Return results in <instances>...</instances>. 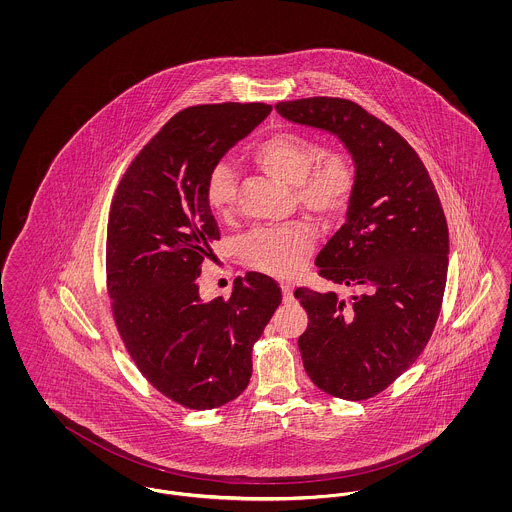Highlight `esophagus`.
<instances>
[{"mask_svg": "<svg viewBox=\"0 0 512 512\" xmlns=\"http://www.w3.org/2000/svg\"><path fill=\"white\" fill-rule=\"evenodd\" d=\"M282 295H284V301H286V303H290V301H293L292 282H284V284H282Z\"/></svg>", "mask_w": 512, "mask_h": 512, "instance_id": "34e87169", "label": "esophagus"}]
</instances>
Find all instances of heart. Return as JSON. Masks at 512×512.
<instances>
[{"label":"heart","mask_w":512,"mask_h":512,"mask_svg":"<svg viewBox=\"0 0 512 512\" xmlns=\"http://www.w3.org/2000/svg\"><path fill=\"white\" fill-rule=\"evenodd\" d=\"M315 140L276 132L253 149V161L272 178L293 186L301 209L318 219H340L357 190V167L343 151L320 155ZM205 201L217 217H230L238 203V178L234 169L220 161L205 180ZM315 244V234L305 224L259 228L242 244L245 263L259 272L286 278L303 267Z\"/></svg>","instance_id":"b5f03b06"}]
</instances>
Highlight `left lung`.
<instances>
[{
    "label": "left lung",
    "mask_w": 512,
    "mask_h": 512,
    "mask_svg": "<svg viewBox=\"0 0 512 512\" xmlns=\"http://www.w3.org/2000/svg\"><path fill=\"white\" fill-rule=\"evenodd\" d=\"M274 109L338 136L357 167L347 219L315 265L322 278L363 293L293 295L309 315L297 341L309 378L334 397L363 401L413 365L434 332L449 267L447 220L416 151L361 105L307 98Z\"/></svg>",
    "instance_id": "8db88e82"
}]
</instances>
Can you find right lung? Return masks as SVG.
Returning <instances> with one entry per match:
<instances>
[{"label":"right lung","instance_id":"right-lung-1","mask_svg":"<svg viewBox=\"0 0 512 512\" xmlns=\"http://www.w3.org/2000/svg\"><path fill=\"white\" fill-rule=\"evenodd\" d=\"M270 111L217 103L176 113L130 163L111 203L105 263L117 330L147 382L195 411L247 388L253 343L282 303L261 272L236 278L226 301H201L195 282L220 240L207 174Z\"/></svg>","mask_w":512,"mask_h":512}]
</instances>
